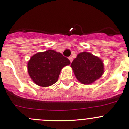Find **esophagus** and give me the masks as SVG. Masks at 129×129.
Returning <instances> with one entry per match:
<instances>
[{
	"instance_id": "esophagus-1",
	"label": "esophagus",
	"mask_w": 129,
	"mask_h": 129,
	"mask_svg": "<svg viewBox=\"0 0 129 129\" xmlns=\"http://www.w3.org/2000/svg\"><path fill=\"white\" fill-rule=\"evenodd\" d=\"M69 60H70L71 63V62H73V57H71V56H70V57H69Z\"/></svg>"
}]
</instances>
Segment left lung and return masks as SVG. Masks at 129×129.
<instances>
[{
    "label": "left lung",
    "instance_id": "8db88e82",
    "mask_svg": "<svg viewBox=\"0 0 129 129\" xmlns=\"http://www.w3.org/2000/svg\"><path fill=\"white\" fill-rule=\"evenodd\" d=\"M71 66L78 81L86 85L94 82L104 73L101 59L88 52L78 54Z\"/></svg>",
    "mask_w": 129,
    "mask_h": 129
}]
</instances>
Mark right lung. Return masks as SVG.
I'll return each instance as SVG.
<instances>
[{"label": "right lung", "mask_w": 129, "mask_h": 129, "mask_svg": "<svg viewBox=\"0 0 129 129\" xmlns=\"http://www.w3.org/2000/svg\"><path fill=\"white\" fill-rule=\"evenodd\" d=\"M70 63L67 58L54 50L37 53L28 62V74L36 85L46 87L55 83L62 69Z\"/></svg>", "instance_id": "obj_1"}]
</instances>
